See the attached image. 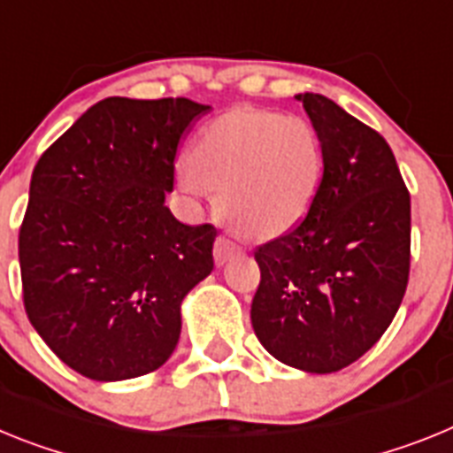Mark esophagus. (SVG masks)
Returning <instances> with one entry per match:
<instances>
[{"label": "esophagus", "mask_w": 453, "mask_h": 453, "mask_svg": "<svg viewBox=\"0 0 453 453\" xmlns=\"http://www.w3.org/2000/svg\"><path fill=\"white\" fill-rule=\"evenodd\" d=\"M242 255V246L237 242H232L230 237H219L214 243V259L216 265L223 266L226 262H230L232 257H237Z\"/></svg>", "instance_id": "1"}]
</instances>
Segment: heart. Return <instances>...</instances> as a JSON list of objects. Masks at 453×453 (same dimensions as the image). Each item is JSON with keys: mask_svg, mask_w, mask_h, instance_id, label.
I'll use <instances>...</instances> for the list:
<instances>
[{"mask_svg": "<svg viewBox=\"0 0 453 453\" xmlns=\"http://www.w3.org/2000/svg\"><path fill=\"white\" fill-rule=\"evenodd\" d=\"M321 173V139L305 118L242 107L200 129L180 187L196 198L219 191L230 226L249 237H275L308 214Z\"/></svg>", "mask_w": 453, "mask_h": 453, "instance_id": "1", "label": "heart"}]
</instances>
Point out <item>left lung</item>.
<instances>
[{
  "label": "left lung",
  "instance_id": "left-lung-1",
  "mask_svg": "<svg viewBox=\"0 0 453 453\" xmlns=\"http://www.w3.org/2000/svg\"><path fill=\"white\" fill-rule=\"evenodd\" d=\"M324 175L301 226L255 250L257 340L280 363L333 373L395 319L411 271V196L388 141L319 93H301Z\"/></svg>",
  "mask_w": 453,
  "mask_h": 453
}]
</instances>
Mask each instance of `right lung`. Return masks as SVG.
<instances>
[{"label": "right lung", "mask_w": 453, "mask_h": 453, "mask_svg": "<svg viewBox=\"0 0 453 453\" xmlns=\"http://www.w3.org/2000/svg\"><path fill=\"white\" fill-rule=\"evenodd\" d=\"M207 104L107 97L38 159L19 227L31 326L102 383L150 373L175 351L182 301L214 269L216 227L166 207L180 136Z\"/></svg>", "instance_id": "obj_1"}]
</instances>
